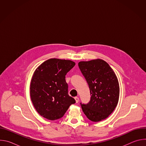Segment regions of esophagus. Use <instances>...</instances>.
<instances>
[{"instance_id": "esophagus-1", "label": "esophagus", "mask_w": 146, "mask_h": 146, "mask_svg": "<svg viewBox=\"0 0 146 146\" xmlns=\"http://www.w3.org/2000/svg\"><path fill=\"white\" fill-rule=\"evenodd\" d=\"M74 99H75L76 103H78V102H79V98H78V97H75V98H74Z\"/></svg>"}]
</instances>
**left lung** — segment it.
I'll use <instances>...</instances> for the list:
<instances>
[{
  "mask_svg": "<svg viewBox=\"0 0 146 146\" xmlns=\"http://www.w3.org/2000/svg\"><path fill=\"white\" fill-rule=\"evenodd\" d=\"M78 66L91 95L90 102L81 105L83 112L91 121L105 119L118 102L119 86L117 76L107 62L100 59L79 62Z\"/></svg>",
  "mask_w": 146,
  "mask_h": 146,
  "instance_id": "1",
  "label": "left lung"
}]
</instances>
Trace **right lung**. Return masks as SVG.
<instances>
[{
	"mask_svg": "<svg viewBox=\"0 0 146 146\" xmlns=\"http://www.w3.org/2000/svg\"><path fill=\"white\" fill-rule=\"evenodd\" d=\"M76 65L70 60L49 59L35 70L30 85V96L34 108L43 117L56 120L64 115L76 103L68 95L65 76Z\"/></svg>",
	"mask_w": 146,
	"mask_h": 146,
	"instance_id": "right-lung-1",
	"label": "right lung"
}]
</instances>
